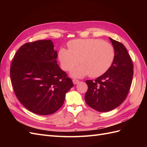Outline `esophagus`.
Returning a JSON list of instances; mask_svg holds the SVG:
<instances>
[{
    "mask_svg": "<svg viewBox=\"0 0 147 147\" xmlns=\"http://www.w3.org/2000/svg\"><path fill=\"white\" fill-rule=\"evenodd\" d=\"M79 82H80V81L78 80H77V79H74V80H73V83H74V84H78Z\"/></svg>",
    "mask_w": 147,
    "mask_h": 147,
    "instance_id": "obj_1",
    "label": "esophagus"
}]
</instances>
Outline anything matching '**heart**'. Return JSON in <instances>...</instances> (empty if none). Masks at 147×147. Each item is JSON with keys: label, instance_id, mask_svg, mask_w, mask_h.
Returning a JSON list of instances; mask_svg holds the SVG:
<instances>
[{"label": "heart", "instance_id": "1", "mask_svg": "<svg viewBox=\"0 0 147 147\" xmlns=\"http://www.w3.org/2000/svg\"><path fill=\"white\" fill-rule=\"evenodd\" d=\"M69 50L59 49L58 58L64 70H72L70 75L82 78L90 75L96 78L106 73L112 67L116 56L114 47L100 39H77L68 43Z\"/></svg>", "mask_w": 147, "mask_h": 147}]
</instances>
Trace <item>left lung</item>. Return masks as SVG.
<instances>
[{
  "mask_svg": "<svg viewBox=\"0 0 147 147\" xmlns=\"http://www.w3.org/2000/svg\"><path fill=\"white\" fill-rule=\"evenodd\" d=\"M115 48L116 56L112 67L94 81L86 80L88 89L84 99L96 111L105 112L121 105L129 91L134 67L123 44L109 37Z\"/></svg>",
  "mask_w": 147,
  "mask_h": 147,
  "instance_id": "8db88e82",
  "label": "left lung"
}]
</instances>
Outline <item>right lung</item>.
<instances>
[{
	"label": "right lung",
	"mask_w": 147,
	"mask_h": 147,
	"mask_svg": "<svg viewBox=\"0 0 147 147\" xmlns=\"http://www.w3.org/2000/svg\"><path fill=\"white\" fill-rule=\"evenodd\" d=\"M51 40L26 43L15 53L10 78L18 99L30 112L55 113L63 105L73 82L57 64Z\"/></svg>",
	"instance_id": "1"
}]
</instances>
